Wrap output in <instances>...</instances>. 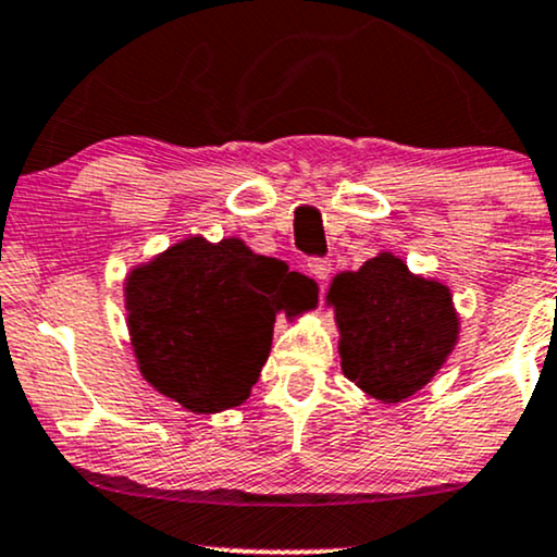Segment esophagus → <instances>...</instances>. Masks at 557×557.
Listing matches in <instances>:
<instances>
[{"label": "esophagus", "mask_w": 557, "mask_h": 557, "mask_svg": "<svg viewBox=\"0 0 557 557\" xmlns=\"http://www.w3.org/2000/svg\"><path fill=\"white\" fill-rule=\"evenodd\" d=\"M308 272H311L319 283H324V280H330V274H332V261L330 259H311L308 261Z\"/></svg>", "instance_id": "34e87169"}]
</instances>
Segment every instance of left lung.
<instances>
[{"instance_id":"obj_1","label":"left lung","mask_w":557,"mask_h":557,"mask_svg":"<svg viewBox=\"0 0 557 557\" xmlns=\"http://www.w3.org/2000/svg\"><path fill=\"white\" fill-rule=\"evenodd\" d=\"M343 373L368 397L397 405L420 392L457 347L451 290L420 277L392 251L332 280Z\"/></svg>"}]
</instances>
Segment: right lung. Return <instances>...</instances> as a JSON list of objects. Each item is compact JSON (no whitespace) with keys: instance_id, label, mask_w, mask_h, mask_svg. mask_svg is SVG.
I'll use <instances>...</instances> for the list:
<instances>
[{"instance_id":"add662e5","label":"right lung","mask_w":557,"mask_h":557,"mask_svg":"<svg viewBox=\"0 0 557 557\" xmlns=\"http://www.w3.org/2000/svg\"><path fill=\"white\" fill-rule=\"evenodd\" d=\"M293 272L240 238L189 236L126 274V326L139 373L184 410L212 414L249 399L270 358L274 313Z\"/></svg>"}]
</instances>
